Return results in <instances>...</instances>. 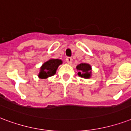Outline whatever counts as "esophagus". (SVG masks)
Wrapping results in <instances>:
<instances>
[{
    "label": "esophagus",
    "instance_id": "34e87169",
    "mask_svg": "<svg viewBox=\"0 0 131 131\" xmlns=\"http://www.w3.org/2000/svg\"><path fill=\"white\" fill-rule=\"evenodd\" d=\"M66 61H67V62L68 64H71L73 61L72 58H71V57H67V59H66Z\"/></svg>",
    "mask_w": 131,
    "mask_h": 131
}]
</instances>
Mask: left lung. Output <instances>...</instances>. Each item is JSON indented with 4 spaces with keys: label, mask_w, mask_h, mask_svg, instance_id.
Returning a JSON list of instances; mask_svg holds the SVG:
<instances>
[{
    "label": "left lung",
    "mask_w": 131,
    "mask_h": 131,
    "mask_svg": "<svg viewBox=\"0 0 131 131\" xmlns=\"http://www.w3.org/2000/svg\"><path fill=\"white\" fill-rule=\"evenodd\" d=\"M77 69L79 70V72L78 73L79 76L84 78H89L91 76V67L89 64L85 63L80 64L79 65L77 66Z\"/></svg>",
    "instance_id": "8db88e82"
}]
</instances>
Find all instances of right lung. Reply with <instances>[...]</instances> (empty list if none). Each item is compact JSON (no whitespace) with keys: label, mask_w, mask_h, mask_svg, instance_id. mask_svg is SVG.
Segmentation results:
<instances>
[{"label":"right lung","mask_w":131,"mask_h":131,"mask_svg":"<svg viewBox=\"0 0 131 131\" xmlns=\"http://www.w3.org/2000/svg\"><path fill=\"white\" fill-rule=\"evenodd\" d=\"M62 60L58 59H51L42 64L38 77L41 79H46L48 77L54 75L58 66L62 64Z\"/></svg>","instance_id":"1"}]
</instances>
